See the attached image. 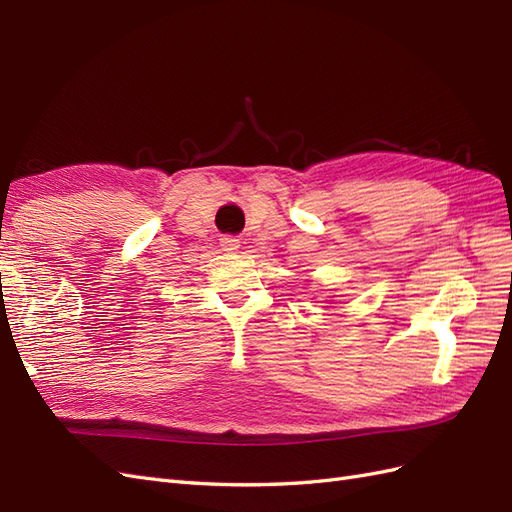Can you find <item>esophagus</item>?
Returning <instances> with one entry per match:
<instances>
[{
    "label": "esophagus",
    "mask_w": 512,
    "mask_h": 512,
    "mask_svg": "<svg viewBox=\"0 0 512 512\" xmlns=\"http://www.w3.org/2000/svg\"><path fill=\"white\" fill-rule=\"evenodd\" d=\"M220 245H222L224 252H235L237 247H239V239L237 237H230V235H224L220 239Z\"/></svg>",
    "instance_id": "esophagus-1"
}]
</instances>
